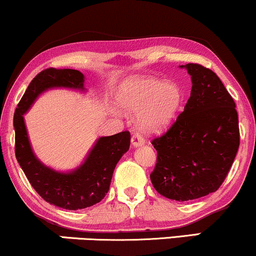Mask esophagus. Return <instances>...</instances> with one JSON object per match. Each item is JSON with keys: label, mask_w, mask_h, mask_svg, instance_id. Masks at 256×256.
Wrapping results in <instances>:
<instances>
[{"label": "esophagus", "mask_w": 256, "mask_h": 256, "mask_svg": "<svg viewBox=\"0 0 256 256\" xmlns=\"http://www.w3.org/2000/svg\"><path fill=\"white\" fill-rule=\"evenodd\" d=\"M145 144V139L139 133H134L133 136H132V145L134 147H139Z\"/></svg>", "instance_id": "34e87169"}]
</instances>
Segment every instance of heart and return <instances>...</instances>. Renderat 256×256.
I'll list each match as a JSON object with an SVG mask.
<instances>
[{
  "label": "heart",
  "instance_id": "obj_1",
  "mask_svg": "<svg viewBox=\"0 0 256 256\" xmlns=\"http://www.w3.org/2000/svg\"><path fill=\"white\" fill-rule=\"evenodd\" d=\"M120 109L138 114V124L145 133H159L176 118L183 102V91L175 81L134 76L124 80L116 93Z\"/></svg>",
  "mask_w": 256,
  "mask_h": 256
}]
</instances>
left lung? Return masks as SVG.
<instances>
[{
  "mask_svg": "<svg viewBox=\"0 0 256 256\" xmlns=\"http://www.w3.org/2000/svg\"><path fill=\"white\" fill-rule=\"evenodd\" d=\"M187 69L192 91L175 123L152 145L157 164L151 174L159 194L176 201L199 199L220 187L240 146L235 102L211 69L196 63Z\"/></svg>",
  "mask_w": 256,
  "mask_h": 256,
  "instance_id": "8db88e82",
  "label": "left lung"
}]
</instances>
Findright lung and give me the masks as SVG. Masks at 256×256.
Listing matches in <instances>:
<instances>
[{"label": "right lung", "instance_id": "add662e5", "mask_svg": "<svg viewBox=\"0 0 256 256\" xmlns=\"http://www.w3.org/2000/svg\"><path fill=\"white\" fill-rule=\"evenodd\" d=\"M54 88L86 92L85 76L75 69L49 68L31 81L14 114L15 156L32 187L46 202L76 211L104 199L116 164L130 146V133L126 130L98 138L82 163L73 170L58 171L48 166L33 152L24 115L39 96Z\"/></svg>", "mask_w": 256, "mask_h": 256}]
</instances>
